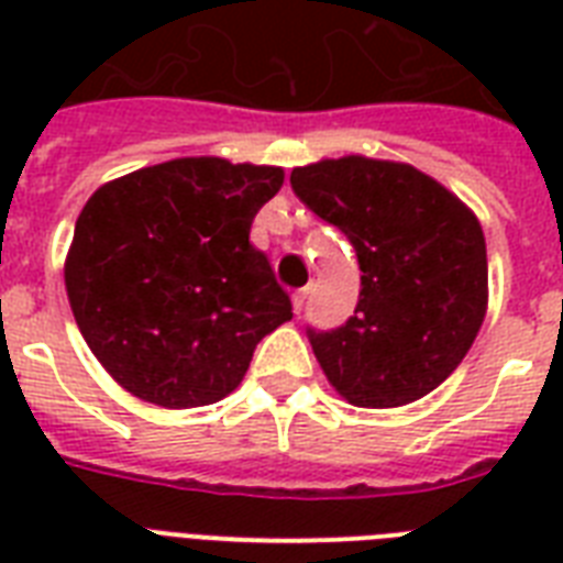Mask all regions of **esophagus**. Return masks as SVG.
Returning <instances> with one entry per match:
<instances>
[{
	"label": "esophagus",
	"mask_w": 563,
	"mask_h": 563,
	"mask_svg": "<svg viewBox=\"0 0 563 563\" xmlns=\"http://www.w3.org/2000/svg\"><path fill=\"white\" fill-rule=\"evenodd\" d=\"M309 289H312V286H303V289H298L295 295H291V307H295V312H300V309H303Z\"/></svg>",
	"instance_id": "esophagus-1"
}]
</instances>
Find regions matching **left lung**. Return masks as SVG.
Wrapping results in <instances>:
<instances>
[{"mask_svg": "<svg viewBox=\"0 0 563 563\" xmlns=\"http://www.w3.org/2000/svg\"><path fill=\"white\" fill-rule=\"evenodd\" d=\"M309 210L351 239L362 289L347 324L309 342L353 406L420 400L467 356L488 309L479 219L409 163L347 154L291 172Z\"/></svg>", "mask_w": 563, "mask_h": 563, "instance_id": "1", "label": "left lung"}]
</instances>
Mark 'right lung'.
I'll return each mask as SVG.
<instances>
[{
	"label": "right lung",
	"instance_id": "add662e5",
	"mask_svg": "<svg viewBox=\"0 0 563 563\" xmlns=\"http://www.w3.org/2000/svg\"><path fill=\"white\" fill-rule=\"evenodd\" d=\"M280 166L178 157L99 187L64 263L75 324L134 397L192 409L228 397L291 318L251 221Z\"/></svg>",
	"mask_w": 563,
	"mask_h": 563
}]
</instances>
